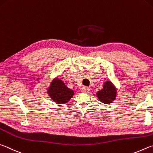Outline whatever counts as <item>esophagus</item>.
Returning <instances> with one entry per match:
<instances>
[{
	"mask_svg": "<svg viewBox=\"0 0 153 153\" xmlns=\"http://www.w3.org/2000/svg\"><path fill=\"white\" fill-rule=\"evenodd\" d=\"M89 88L87 87H83L82 88V92L83 93H88L89 91Z\"/></svg>",
	"mask_w": 153,
	"mask_h": 153,
	"instance_id": "esophagus-1",
	"label": "esophagus"
}]
</instances>
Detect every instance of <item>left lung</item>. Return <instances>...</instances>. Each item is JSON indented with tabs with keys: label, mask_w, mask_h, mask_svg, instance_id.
<instances>
[{
	"label": "left lung",
	"mask_w": 153,
	"mask_h": 153,
	"mask_svg": "<svg viewBox=\"0 0 153 153\" xmlns=\"http://www.w3.org/2000/svg\"><path fill=\"white\" fill-rule=\"evenodd\" d=\"M116 89L110 81H106L103 85V89L99 91L97 96L100 101L105 104L111 103L116 97Z\"/></svg>",
	"instance_id": "1"
}]
</instances>
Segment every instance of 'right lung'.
<instances>
[{
  "label": "right lung",
  "instance_id": "1",
  "mask_svg": "<svg viewBox=\"0 0 153 153\" xmlns=\"http://www.w3.org/2000/svg\"><path fill=\"white\" fill-rule=\"evenodd\" d=\"M48 94L54 102L64 104L72 98L74 91L67 87L61 80L56 79L48 89Z\"/></svg>",
  "mask_w": 153,
  "mask_h": 153
}]
</instances>
